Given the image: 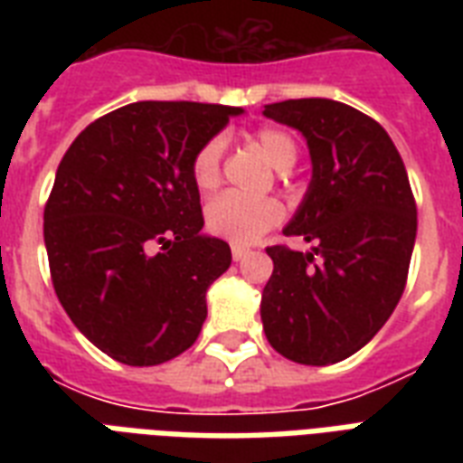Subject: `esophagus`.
I'll return each instance as SVG.
<instances>
[{"label": "esophagus", "instance_id": "obj_1", "mask_svg": "<svg viewBox=\"0 0 463 463\" xmlns=\"http://www.w3.org/2000/svg\"><path fill=\"white\" fill-rule=\"evenodd\" d=\"M245 257H250V250H245V247H232V260L242 261Z\"/></svg>", "mask_w": 463, "mask_h": 463}]
</instances>
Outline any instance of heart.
Returning a JSON list of instances; mask_svg holds the SVG:
<instances>
[{
	"mask_svg": "<svg viewBox=\"0 0 463 463\" xmlns=\"http://www.w3.org/2000/svg\"><path fill=\"white\" fill-rule=\"evenodd\" d=\"M254 144L264 151L269 163L279 170H290L298 160V144L286 129L261 127L254 132ZM221 141H206L192 158V180L196 189L209 194L221 184ZM283 209L276 199H247L238 194H223L206 206V231L238 247L252 245L281 223Z\"/></svg>",
	"mask_w": 463,
	"mask_h": 463,
	"instance_id": "heart-1",
	"label": "heart"
}]
</instances>
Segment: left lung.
<instances>
[{"mask_svg": "<svg viewBox=\"0 0 463 463\" xmlns=\"http://www.w3.org/2000/svg\"><path fill=\"white\" fill-rule=\"evenodd\" d=\"M307 139L312 180L286 235L309 252L267 247L274 274L261 293L269 344L300 365L360 351L394 312L416 242V199L384 127L351 105L300 98L264 108Z\"/></svg>", "mask_w": 463, "mask_h": 463, "instance_id": "8db88e82", "label": "left lung"}]
</instances>
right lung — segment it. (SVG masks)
<instances>
[{"label":"right lung","mask_w":463,"mask_h":463,"mask_svg":"<svg viewBox=\"0 0 463 463\" xmlns=\"http://www.w3.org/2000/svg\"><path fill=\"white\" fill-rule=\"evenodd\" d=\"M242 108L141 100L90 122L45 203L54 293L118 363L160 365L194 344L231 247L202 235L192 158Z\"/></svg>","instance_id":"right-lung-1"}]
</instances>
